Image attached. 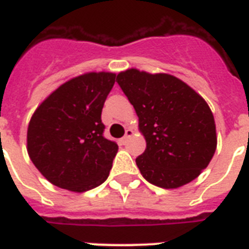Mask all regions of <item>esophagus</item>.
Instances as JSON below:
<instances>
[{
	"label": "esophagus",
	"mask_w": 249,
	"mask_h": 249,
	"mask_svg": "<svg viewBox=\"0 0 249 249\" xmlns=\"http://www.w3.org/2000/svg\"><path fill=\"white\" fill-rule=\"evenodd\" d=\"M132 136H133V130H132V129H126V130H125V136L123 137V138H121V140H120V143L121 144H125V143H126V142H128V140Z\"/></svg>",
	"instance_id": "obj_1"
}]
</instances>
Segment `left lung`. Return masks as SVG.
<instances>
[{
	"instance_id": "left-lung-1",
	"label": "left lung",
	"mask_w": 249,
	"mask_h": 249,
	"mask_svg": "<svg viewBox=\"0 0 249 249\" xmlns=\"http://www.w3.org/2000/svg\"><path fill=\"white\" fill-rule=\"evenodd\" d=\"M117 84L136 109L146 150L136 159L146 181L163 189L189 183L208 166L217 147L207 102L168 73L120 72Z\"/></svg>"
}]
</instances>
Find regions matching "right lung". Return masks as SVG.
I'll list each match as a JSON object with an SVG mask.
<instances>
[{"instance_id": "right-lung-1", "label": "right lung", "mask_w": 249, "mask_h": 249, "mask_svg": "<svg viewBox=\"0 0 249 249\" xmlns=\"http://www.w3.org/2000/svg\"><path fill=\"white\" fill-rule=\"evenodd\" d=\"M115 73L89 72L53 91L31 117L27 151L53 185L84 193L107 179L117 144L103 137L102 108Z\"/></svg>"}]
</instances>
